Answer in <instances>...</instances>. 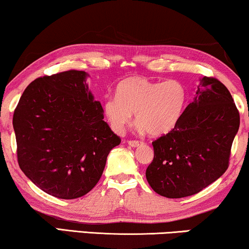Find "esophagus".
<instances>
[{
    "mask_svg": "<svg viewBox=\"0 0 249 249\" xmlns=\"http://www.w3.org/2000/svg\"><path fill=\"white\" fill-rule=\"evenodd\" d=\"M127 144L130 146V147H138V146H141L142 142H137V141H128Z\"/></svg>",
    "mask_w": 249,
    "mask_h": 249,
    "instance_id": "34e87169",
    "label": "esophagus"
}]
</instances>
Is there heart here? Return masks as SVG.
<instances>
[{
  "label": "heart",
  "instance_id": "obj_1",
  "mask_svg": "<svg viewBox=\"0 0 249 249\" xmlns=\"http://www.w3.org/2000/svg\"><path fill=\"white\" fill-rule=\"evenodd\" d=\"M186 102V87L178 80L131 77L118 85L117 96L105 98L103 113L115 134H124L135 113L139 131L161 137L178 124Z\"/></svg>",
  "mask_w": 249,
  "mask_h": 249
}]
</instances>
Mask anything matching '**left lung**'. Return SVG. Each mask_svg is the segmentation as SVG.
Instances as JSON below:
<instances>
[{
	"label": "left lung",
	"instance_id": "obj_1",
	"mask_svg": "<svg viewBox=\"0 0 249 249\" xmlns=\"http://www.w3.org/2000/svg\"><path fill=\"white\" fill-rule=\"evenodd\" d=\"M240 118L230 91L215 78L199 79L195 97L172 131L153 142L146 179L168 198L192 196L226 172Z\"/></svg>",
	"mask_w": 249,
	"mask_h": 249
}]
</instances>
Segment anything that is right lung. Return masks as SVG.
Wrapping results in <instances>:
<instances>
[{
	"label": "right lung",
	"mask_w": 249,
	"mask_h": 249,
	"mask_svg": "<svg viewBox=\"0 0 249 249\" xmlns=\"http://www.w3.org/2000/svg\"><path fill=\"white\" fill-rule=\"evenodd\" d=\"M89 74L69 70L37 78L13 114L17 154L27 178L49 195H86L102 177L121 139L105 122L87 85Z\"/></svg>",
	"instance_id": "obj_1"
}]
</instances>
